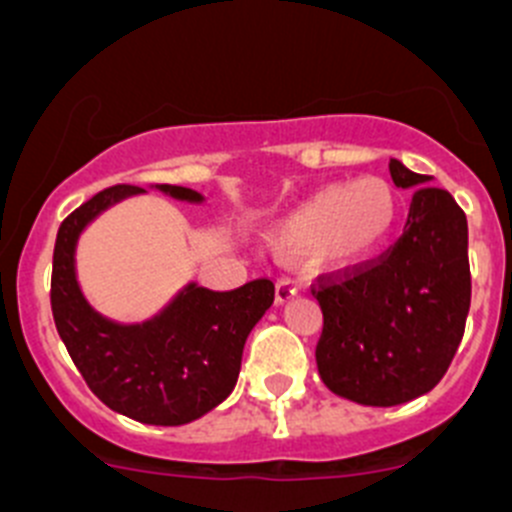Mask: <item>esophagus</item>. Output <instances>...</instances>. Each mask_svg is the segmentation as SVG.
<instances>
[{
	"mask_svg": "<svg viewBox=\"0 0 512 512\" xmlns=\"http://www.w3.org/2000/svg\"><path fill=\"white\" fill-rule=\"evenodd\" d=\"M295 295H298V283L290 278H280L278 283H275V303L283 305L288 303V300H293Z\"/></svg>",
	"mask_w": 512,
	"mask_h": 512,
	"instance_id": "1",
	"label": "esophagus"
}]
</instances>
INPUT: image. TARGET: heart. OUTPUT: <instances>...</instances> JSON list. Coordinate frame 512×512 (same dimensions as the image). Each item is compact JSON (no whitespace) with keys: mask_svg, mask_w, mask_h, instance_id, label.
I'll return each mask as SVG.
<instances>
[{"mask_svg":"<svg viewBox=\"0 0 512 512\" xmlns=\"http://www.w3.org/2000/svg\"><path fill=\"white\" fill-rule=\"evenodd\" d=\"M401 219V197L381 176H358L315 189L270 232L272 247L285 257L321 255L333 267L371 260Z\"/></svg>","mask_w":512,"mask_h":512,"instance_id":"obj_1","label":"heart"}]
</instances>
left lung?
Masks as SVG:
<instances>
[{"instance_id": "8db88e82", "label": "left lung", "mask_w": 512, "mask_h": 512, "mask_svg": "<svg viewBox=\"0 0 512 512\" xmlns=\"http://www.w3.org/2000/svg\"><path fill=\"white\" fill-rule=\"evenodd\" d=\"M391 179L414 189L407 227L366 270L313 290L323 310L315 361L333 394L396 407L427 394L450 369L470 313L467 217L432 176L391 159Z\"/></svg>"}]
</instances>
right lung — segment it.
Instances as JSON below:
<instances>
[{
  "mask_svg": "<svg viewBox=\"0 0 512 512\" xmlns=\"http://www.w3.org/2000/svg\"><path fill=\"white\" fill-rule=\"evenodd\" d=\"M154 189L179 202H204L186 186ZM138 194L146 191L128 184L103 189L60 224L52 255V315L70 358L105 407L143 424L179 427L232 394L247 336L275 300V285L262 278L217 293L189 283L148 321L105 318L80 290L78 240L105 209Z\"/></svg>",
  "mask_w": 512,
  "mask_h": 512,
  "instance_id": "add662e5",
  "label": "right lung"
}]
</instances>
